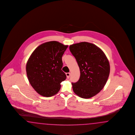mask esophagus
Returning <instances> with one entry per match:
<instances>
[{
    "instance_id": "obj_1",
    "label": "esophagus",
    "mask_w": 135,
    "mask_h": 135,
    "mask_svg": "<svg viewBox=\"0 0 135 135\" xmlns=\"http://www.w3.org/2000/svg\"><path fill=\"white\" fill-rule=\"evenodd\" d=\"M66 76H67V78H69L70 76V73H66Z\"/></svg>"
}]
</instances>
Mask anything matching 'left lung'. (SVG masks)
I'll use <instances>...</instances> for the list:
<instances>
[{
  "label": "left lung",
  "instance_id": "8db88e82",
  "mask_svg": "<svg viewBox=\"0 0 135 135\" xmlns=\"http://www.w3.org/2000/svg\"><path fill=\"white\" fill-rule=\"evenodd\" d=\"M69 49L80 71L78 81L72 83L74 93L84 99L95 96L108 80L110 73L108 58L100 48L88 42L73 44Z\"/></svg>",
  "mask_w": 135,
  "mask_h": 135
}]
</instances>
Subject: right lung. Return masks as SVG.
Masks as SVG:
<instances>
[{"mask_svg":"<svg viewBox=\"0 0 135 135\" xmlns=\"http://www.w3.org/2000/svg\"><path fill=\"white\" fill-rule=\"evenodd\" d=\"M57 41L39 45L27 60L26 72L31 86L39 94L51 97L60 90V83L66 79L61 70L62 57L68 47Z\"/></svg>","mask_w":135,"mask_h":135,"instance_id":"right-lung-1","label":"right lung"}]
</instances>
